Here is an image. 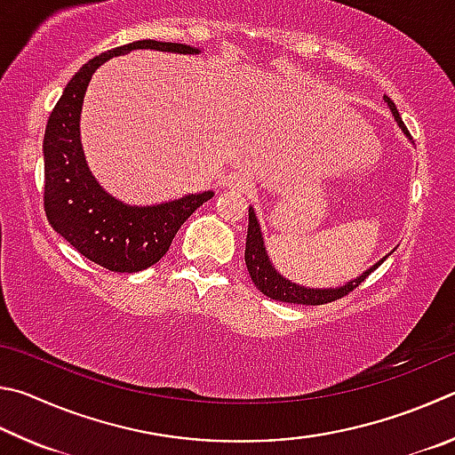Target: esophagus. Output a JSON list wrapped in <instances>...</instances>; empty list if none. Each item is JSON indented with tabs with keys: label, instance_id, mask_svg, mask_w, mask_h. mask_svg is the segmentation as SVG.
<instances>
[{
	"label": "esophagus",
	"instance_id": "obj_1",
	"mask_svg": "<svg viewBox=\"0 0 455 455\" xmlns=\"http://www.w3.org/2000/svg\"><path fill=\"white\" fill-rule=\"evenodd\" d=\"M226 188L235 189V191H243V194H248V191L253 188V183H251V180L248 178V175L232 173V175H228V178H226Z\"/></svg>",
	"mask_w": 455,
	"mask_h": 455
}]
</instances>
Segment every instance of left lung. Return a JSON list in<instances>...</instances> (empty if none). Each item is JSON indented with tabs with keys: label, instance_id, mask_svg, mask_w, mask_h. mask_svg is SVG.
Here are the masks:
<instances>
[{
	"label": "left lung",
	"instance_id": "8db88e82",
	"mask_svg": "<svg viewBox=\"0 0 455 455\" xmlns=\"http://www.w3.org/2000/svg\"><path fill=\"white\" fill-rule=\"evenodd\" d=\"M386 101H387L389 109H392L397 125L402 127V132L405 135H410L408 127H405V124L402 122V116H400V111H397L395 103L389 100L387 95H386ZM384 259H381V261H384ZM381 261H379V264H381ZM379 264L370 267L368 272L357 277V280L341 285V288H338V290H331V288L330 290L301 288V285H296V283L285 280V277H282L274 269L272 261H269L266 248H264V237H261V229H259V223L256 220V213H253V210L250 207V226H248V237H245V266H248L250 277H251V282L256 283V288L261 293H264V296L272 298L275 301H285V304H301V306L330 304V301L341 299L344 296H347L349 291L360 288L365 277H368Z\"/></svg>",
	"mask_w": 455,
	"mask_h": 455
}]
</instances>
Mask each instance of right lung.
<instances>
[{
	"label": "right lung",
	"mask_w": 455,
	"mask_h": 455,
	"mask_svg": "<svg viewBox=\"0 0 455 455\" xmlns=\"http://www.w3.org/2000/svg\"><path fill=\"white\" fill-rule=\"evenodd\" d=\"M132 50L197 53L186 44L141 39L95 55L69 79L47 119L44 138L47 221L84 258L119 274H135L157 264L183 221L213 197V191H204L159 205H125L106 194L87 167L79 141V114L87 84L103 61Z\"/></svg>",
	"instance_id": "1"
}]
</instances>
